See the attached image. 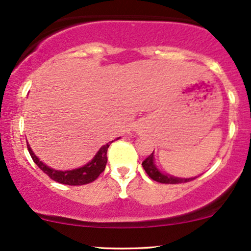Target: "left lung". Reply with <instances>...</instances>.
I'll return each mask as SVG.
<instances>
[{
  "mask_svg": "<svg viewBox=\"0 0 251 251\" xmlns=\"http://www.w3.org/2000/svg\"><path fill=\"white\" fill-rule=\"evenodd\" d=\"M154 151L149 156L146 158V160L142 162V167L147 175L151 177L153 180H156L158 183H164V184H179V183H186L190 182V180L195 178H179V177H174L170 175H167V174L161 173L160 170L157 169L156 166L154 163Z\"/></svg>",
  "mask_w": 251,
  "mask_h": 251,
  "instance_id": "obj_1",
  "label": "left lung"
}]
</instances>
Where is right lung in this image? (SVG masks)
<instances>
[{"label": "right lung", "instance_id": "1", "mask_svg": "<svg viewBox=\"0 0 251 251\" xmlns=\"http://www.w3.org/2000/svg\"><path fill=\"white\" fill-rule=\"evenodd\" d=\"M118 140V139H117ZM113 142V141H111ZM111 142L104 145L103 147H100V151H97V154L95 155V157L90 162L85 164V166L77 168L74 170H67V171H59L54 170L52 168L47 167L46 164H44L41 161H39L36 155L33 154L32 149L30 146L27 145V151L30 153L31 157H32L33 162L40 168V170H43L50 178H52L55 182L66 184V185H84V184L94 182L100 174L103 173L105 169L106 162H107V148L110 147ZM27 144V142H26Z\"/></svg>", "mask_w": 251, "mask_h": 251}]
</instances>
